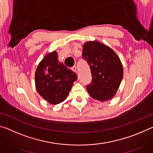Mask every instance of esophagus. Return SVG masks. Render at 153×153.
I'll use <instances>...</instances> for the list:
<instances>
[{
	"label": "esophagus",
	"mask_w": 153,
	"mask_h": 153,
	"mask_svg": "<svg viewBox=\"0 0 153 153\" xmlns=\"http://www.w3.org/2000/svg\"><path fill=\"white\" fill-rule=\"evenodd\" d=\"M71 69H72V70H73L74 72H76V73H77V68H76V66L72 67H71Z\"/></svg>",
	"instance_id": "obj_1"
}]
</instances>
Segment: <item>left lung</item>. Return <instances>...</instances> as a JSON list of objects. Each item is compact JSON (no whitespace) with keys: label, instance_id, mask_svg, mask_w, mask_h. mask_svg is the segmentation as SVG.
I'll return each instance as SVG.
<instances>
[{"label":"left lung","instance_id":"1","mask_svg":"<svg viewBox=\"0 0 153 153\" xmlns=\"http://www.w3.org/2000/svg\"><path fill=\"white\" fill-rule=\"evenodd\" d=\"M82 58L89 65L92 76L87 91L96 100H111L123 78V66L117 54L105 45L90 41L83 46Z\"/></svg>","mask_w":153,"mask_h":153}]
</instances>
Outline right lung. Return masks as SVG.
<instances>
[{
  "mask_svg": "<svg viewBox=\"0 0 153 153\" xmlns=\"http://www.w3.org/2000/svg\"><path fill=\"white\" fill-rule=\"evenodd\" d=\"M77 79L74 71L59 63L56 52L46 55L36 69L35 84L38 92L53 105L59 104L66 99Z\"/></svg>",
  "mask_w": 153,
  "mask_h": 153,
  "instance_id": "right-lung-1",
  "label": "right lung"
}]
</instances>
